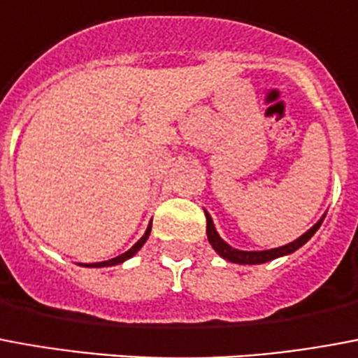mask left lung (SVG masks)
I'll use <instances>...</instances> for the list:
<instances>
[{
    "label": "left lung",
    "instance_id": "1",
    "mask_svg": "<svg viewBox=\"0 0 358 358\" xmlns=\"http://www.w3.org/2000/svg\"><path fill=\"white\" fill-rule=\"evenodd\" d=\"M206 237H208V243L213 245V248L216 252L227 262H233V264H243V266H256V264H266V262H271L275 258H282V256H288V254L296 252L298 248L306 245L307 241L313 237L317 229L322 224V220L327 214H322V218L315 224L313 227H309L303 235H300L298 239L292 241V243H288V245L277 246V248H269V250H239V248H233L231 245H227L226 241L220 237V233L216 231V227H214L213 216L206 213Z\"/></svg>",
    "mask_w": 358,
    "mask_h": 358
}]
</instances>
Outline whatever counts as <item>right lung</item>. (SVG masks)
I'll list each match as a JSON object with an SVG mask.
<instances>
[{
  "label": "right lung",
  "mask_w": 358,
  "mask_h": 358,
  "mask_svg": "<svg viewBox=\"0 0 358 358\" xmlns=\"http://www.w3.org/2000/svg\"><path fill=\"white\" fill-rule=\"evenodd\" d=\"M150 231H152V222H150V226H148V229H145V233L140 237L134 245L127 250V252L119 254V256H115V258H112V260H106V262H96V264H79V266H85V267H110V266H117V264H123V262H127L129 258H132L134 254L138 252L140 248L144 246V243L148 241V237H150Z\"/></svg>",
  "instance_id": "add662e5"
}]
</instances>
